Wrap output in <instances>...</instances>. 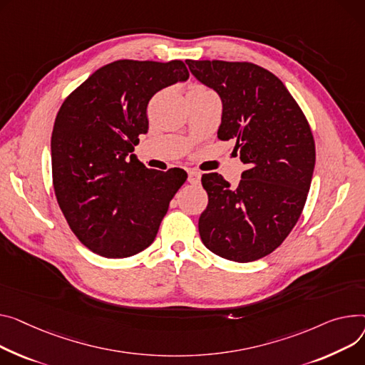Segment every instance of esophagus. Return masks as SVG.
<instances>
[{
	"mask_svg": "<svg viewBox=\"0 0 365 365\" xmlns=\"http://www.w3.org/2000/svg\"><path fill=\"white\" fill-rule=\"evenodd\" d=\"M200 180H201V173L197 172V170H190V172L187 173V182L192 185H197V183H200Z\"/></svg>",
	"mask_w": 365,
	"mask_h": 365,
	"instance_id": "34e87169",
	"label": "esophagus"
}]
</instances>
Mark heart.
Returning <instances> with one entry per match:
<instances>
[{
  "label": "heart",
  "instance_id": "heart-1",
  "mask_svg": "<svg viewBox=\"0 0 365 365\" xmlns=\"http://www.w3.org/2000/svg\"><path fill=\"white\" fill-rule=\"evenodd\" d=\"M189 91H192V92H208L210 89H207V88L202 86V85H193V86H190Z\"/></svg>",
  "mask_w": 365,
  "mask_h": 365
}]
</instances>
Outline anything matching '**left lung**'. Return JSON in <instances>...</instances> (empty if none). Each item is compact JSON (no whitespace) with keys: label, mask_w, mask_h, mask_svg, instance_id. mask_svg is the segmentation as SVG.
I'll return each mask as SVG.
<instances>
[{"label":"left lung","mask_w":365,"mask_h":365,"mask_svg":"<svg viewBox=\"0 0 365 365\" xmlns=\"http://www.w3.org/2000/svg\"><path fill=\"white\" fill-rule=\"evenodd\" d=\"M201 83L222 98L217 136L233 140L247 164L236 187L218 173L202 175L208 205L200 217L202 244L215 255L251 262L272 254L304 210L315 143L308 121L283 82L247 61L186 60Z\"/></svg>","instance_id":"1"}]
</instances>
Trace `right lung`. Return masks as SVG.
<instances>
[{
	"instance_id": "add662e5",
	"label": "right lung",
	"mask_w": 365,
	"mask_h": 365,
	"mask_svg": "<svg viewBox=\"0 0 365 365\" xmlns=\"http://www.w3.org/2000/svg\"><path fill=\"white\" fill-rule=\"evenodd\" d=\"M187 78L180 60H117L92 73L60 107L51 136L54 190L70 229L92 252L126 258L154 242L187 175L126 158L148 132L150 100Z\"/></svg>"
}]
</instances>
